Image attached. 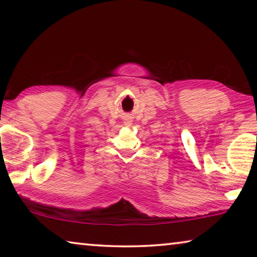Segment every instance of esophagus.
Here are the masks:
<instances>
[{
	"instance_id": "34e87169",
	"label": "esophagus",
	"mask_w": 257,
	"mask_h": 257,
	"mask_svg": "<svg viewBox=\"0 0 257 257\" xmlns=\"http://www.w3.org/2000/svg\"><path fill=\"white\" fill-rule=\"evenodd\" d=\"M123 123H124V125H128V127H130V125L133 124V121L132 120H125V121H123Z\"/></svg>"
}]
</instances>
